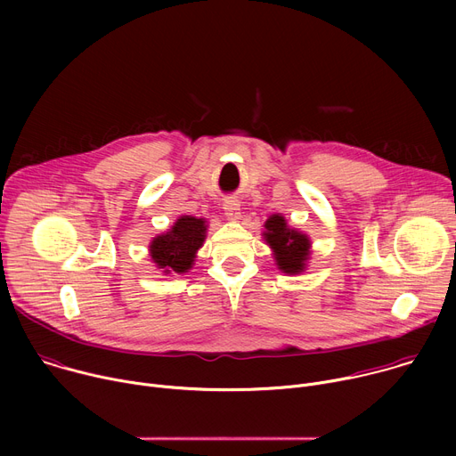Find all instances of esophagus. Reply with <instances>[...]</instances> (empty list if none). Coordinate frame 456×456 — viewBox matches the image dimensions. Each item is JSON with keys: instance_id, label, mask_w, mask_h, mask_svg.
<instances>
[{"instance_id": "esophagus-1", "label": "esophagus", "mask_w": 456, "mask_h": 456, "mask_svg": "<svg viewBox=\"0 0 456 456\" xmlns=\"http://www.w3.org/2000/svg\"><path fill=\"white\" fill-rule=\"evenodd\" d=\"M224 211H225V216L229 220H232V222L240 220V202L236 199H225Z\"/></svg>"}]
</instances>
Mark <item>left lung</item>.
<instances>
[{
	"label": "left lung",
	"mask_w": 456,
	"mask_h": 456,
	"mask_svg": "<svg viewBox=\"0 0 456 456\" xmlns=\"http://www.w3.org/2000/svg\"><path fill=\"white\" fill-rule=\"evenodd\" d=\"M264 238L274 252L276 265L285 274H301L310 256V240L306 234L290 229L281 215H273L265 222Z\"/></svg>",
	"instance_id": "1"
}]
</instances>
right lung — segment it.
<instances>
[{
	"mask_svg": "<svg viewBox=\"0 0 456 456\" xmlns=\"http://www.w3.org/2000/svg\"><path fill=\"white\" fill-rule=\"evenodd\" d=\"M206 232L208 225L204 218L183 215L167 232L153 238L150 256L166 274L187 273L197 257V250L204 245Z\"/></svg>",
	"mask_w": 456,
	"mask_h": 456,
	"instance_id": "1",
	"label": "right lung"
}]
</instances>
